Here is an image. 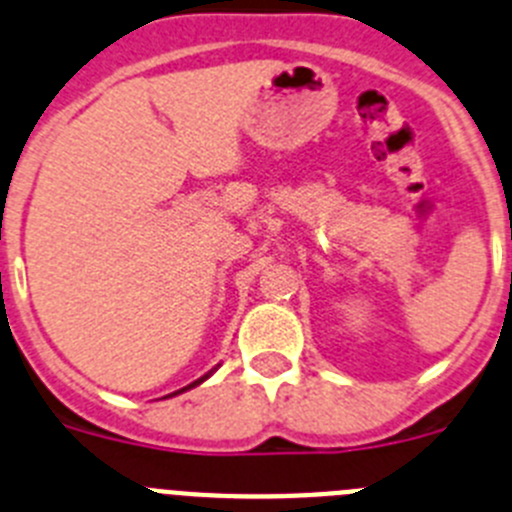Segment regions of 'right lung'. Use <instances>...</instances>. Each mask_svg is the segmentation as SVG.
Wrapping results in <instances>:
<instances>
[{"mask_svg":"<svg viewBox=\"0 0 512 512\" xmlns=\"http://www.w3.org/2000/svg\"><path fill=\"white\" fill-rule=\"evenodd\" d=\"M211 372H214V370H211ZM211 372H209V375H211ZM209 375H204V377H201V380H196V382H191V385H188V388H181V390H176V393H173V395H178V393H186V390H191V388H196V385H201V382H204V380H206V377H209Z\"/></svg>","mask_w":512,"mask_h":512,"instance_id":"1","label":"right lung"}]
</instances>
